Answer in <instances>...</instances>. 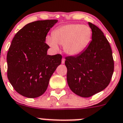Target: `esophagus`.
<instances>
[{"label": "esophagus", "instance_id": "obj_1", "mask_svg": "<svg viewBox=\"0 0 123 123\" xmlns=\"http://www.w3.org/2000/svg\"><path fill=\"white\" fill-rule=\"evenodd\" d=\"M65 62V59L64 57H62V64H64Z\"/></svg>", "mask_w": 123, "mask_h": 123}]
</instances>
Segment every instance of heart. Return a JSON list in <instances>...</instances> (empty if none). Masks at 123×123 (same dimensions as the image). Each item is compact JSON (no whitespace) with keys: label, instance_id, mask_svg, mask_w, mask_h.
Returning <instances> with one entry per match:
<instances>
[{"label":"heart","instance_id":"obj_1","mask_svg":"<svg viewBox=\"0 0 123 123\" xmlns=\"http://www.w3.org/2000/svg\"><path fill=\"white\" fill-rule=\"evenodd\" d=\"M92 36L91 28L81 24H68L61 26L53 33V37L47 39V42L54 49H58L57 44L64 46L68 54H79L88 46Z\"/></svg>","mask_w":123,"mask_h":123}]
</instances>
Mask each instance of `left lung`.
<instances>
[{"label": "left lung", "mask_w": 123, "mask_h": 123, "mask_svg": "<svg viewBox=\"0 0 123 123\" xmlns=\"http://www.w3.org/2000/svg\"><path fill=\"white\" fill-rule=\"evenodd\" d=\"M92 41L88 47L75 56L66 57L67 81L71 90L89 98L104 90L111 82L114 72L111 47L102 31L89 22Z\"/></svg>", "instance_id": "8db88e82"}]
</instances>
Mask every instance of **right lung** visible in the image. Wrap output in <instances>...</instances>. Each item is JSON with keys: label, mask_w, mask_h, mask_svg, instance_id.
Here are the masks:
<instances>
[{"label": "right lung", "mask_w": 123, "mask_h": 123, "mask_svg": "<svg viewBox=\"0 0 123 123\" xmlns=\"http://www.w3.org/2000/svg\"><path fill=\"white\" fill-rule=\"evenodd\" d=\"M57 20H37L25 25L12 39L7 55V77L16 91L29 98L45 92L62 55L47 54V33Z\"/></svg>", "instance_id": "obj_1"}]
</instances>
